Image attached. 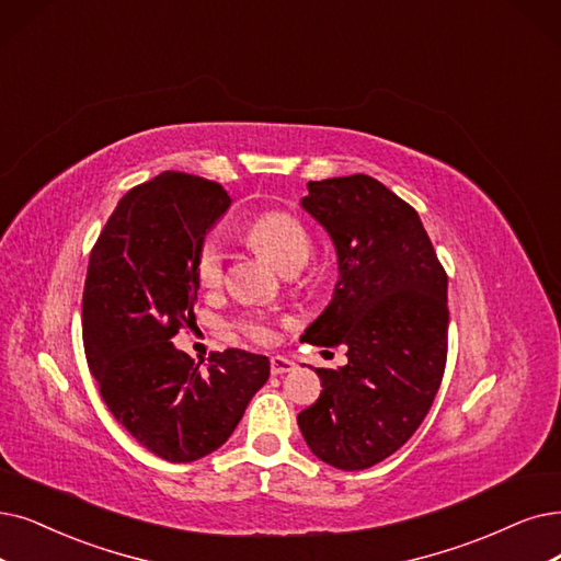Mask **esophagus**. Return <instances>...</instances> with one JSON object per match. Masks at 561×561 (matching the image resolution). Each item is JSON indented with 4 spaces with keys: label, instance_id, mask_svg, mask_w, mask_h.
I'll return each mask as SVG.
<instances>
[{
    "label": "esophagus",
    "instance_id": "obj_1",
    "mask_svg": "<svg viewBox=\"0 0 561 561\" xmlns=\"http://www.w3.org/2000/svg\"><path fill=\"white\" fill-rule=\"evenodd\" d=\"M295 370V362H289L287 356H272V375H285Z\"/></svg>",
    "mask_w": 561,
    "mask_h": 561
}]
</instances>
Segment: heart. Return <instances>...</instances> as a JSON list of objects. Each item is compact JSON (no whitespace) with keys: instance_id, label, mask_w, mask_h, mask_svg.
I'll use <instances>...</instances> for the list:
<instances>
[{"instance_id":"obj_1","label":"heart","mask_w":561,"mask_h":561,"mask_svg":"<svg viewBox=\"0 0 561 561\" xmlns=\"http://www.w3.org/2000/svg\"><path fill=\"white\" fill-rule=\"evenodd\" d=\"M245 239L268 260L276 262L283 272L289 266L301 264L310 253V237L301 222L283 211H266L253 218L245 228ZM195 278L207 293H216L226 278V253L218 237L205 239L195 257ZM234 329L255 345L276 343V327L272 318L262 312H245L234 320Z\"/></svg>"}]
</instances>
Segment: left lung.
I'll use <instances>...</instances> for the list:
<instances>
[{"label": "left lung", "instance_id": "left-lung-1", "mask_svg": "<svg viewBox=\"0 0 561 561\" xmlns=\"http://www.w3.org/2000/svg\"><path fill=\"white\" fill-rule=\"evenodd\" d=\"M301 207L339 253L333 299L301 341L345 345L347 364L316 368L322 393L297 421L312 454L354 472L396 454L439 391L446 272L414 207L368 174L308 182Z\"/></svg>", "mask_w": 561, "mask_h": 561}]
</instances>
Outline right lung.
<instances>
[{"label": "right lung", "mask_w": 561, "mask_h": 561, "mask_svg": "<svg viewBox=\"0 0 561 561\" xmlns=\"http://www.w3.org/2000/svg\"><path fill=\"white\" fill-rule=\"evenodd\" d=\"M230 207L209 179L163 172L130 188L107 218L82 293V341L101 398L147 451L193 462L228 442L268 379V358L209 354V368L172 339L195 320V257Z\"/></svg>", "instance_id": "1"}]
</instances>
